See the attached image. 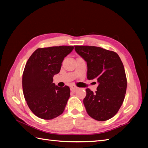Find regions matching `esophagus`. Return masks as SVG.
Wrapping results in <instances>:
<instances>
[{
	"label": "esophagus",
	"mask_w": 148,
	"mask_h": 148,
	"mask_svg": "<svg viewBox=\"0 0 148 148\" xmlns=\"http://www.w3.org/2000/svg\"><path fill=\"white\" fill-rule=\"evenodd\" d=\"M77 89H78V87H77L75 85H72L71 86V90L72 91V92H75V91H76Z\"/></svg>",
	"instance_id": "34e87169"
}]
</instances>
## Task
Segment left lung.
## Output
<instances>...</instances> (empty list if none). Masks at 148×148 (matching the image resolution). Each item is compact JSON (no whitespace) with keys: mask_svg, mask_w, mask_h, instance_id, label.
Wrapping results in <instances>:
<instances>
[{"mask_svg":"<svg viewBox=\"0 0 148 148\" xmlns=\"http://www.w3.org/2000/svg\"><path fill=\"white\" fill-rule=\"evenodd\" d=\"M86 62L87 79L99 83L95 93L89 88L83 103L88 115L97 121L108 120L121 108L126 93L127 81L123 64L118 55L100 47L74 46Z\"/></svg>","mask_w":148,"mask_h":148,"instance_id":"8db88e82","label":"left lung"}]
</instances>
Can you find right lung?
<instances>
[{
    "instance_id": "right-lung-1",
    "label": "right lung",
    "mask_w": 148,
    "mask_h": 148,
    "mask_svg": "<svg viewBox=\"0 0 148 148\" xmlns=\"http://www.w3.org/2000/svg\"><path fill=\"white\" fill-rule=\"evenodd\" d=\"M74 46H60L37 49L28 60L22 77L25 99L37 117L52 119L64 111L70 97V88L53 83L64 58Z\"/></svg>"
}]
</instances>
